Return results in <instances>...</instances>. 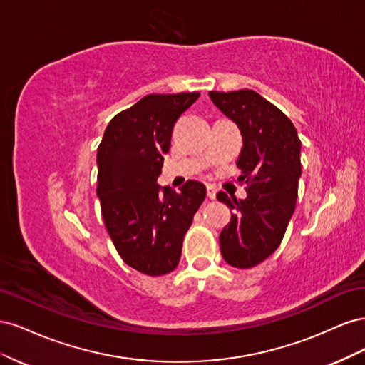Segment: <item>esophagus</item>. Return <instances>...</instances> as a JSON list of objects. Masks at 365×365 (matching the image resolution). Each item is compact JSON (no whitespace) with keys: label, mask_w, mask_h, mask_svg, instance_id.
<instances>
[{"label":"esophagus","mask_w":365,"mask_h":365,"mask_svg":"<svg viewBox=\"0 0 365 365\" xmlns=\"http://www.w3.org/2000/svg\"><path fill=\"white\" fill-rule=\"evenodd\" d=\"M207 197L208 200H215L216 197V187L215 185H207Z\"/></svg>","instance_id":"1"}]
</instances>
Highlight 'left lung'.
<instances>
[{"instance_id": "1", "label": "left lung", "mask_w": 365, "mask_h": 365, "mask_svg": "<svg viewBox=\"0 0 365 365\" xmlns=\"http://www.w3.org/2000/svg\"><path fill=\"white\" fill-rule=\"evenodd\" d=\"M208 94L244 138L236 164L248 196L237 201L219 192L217 200L233 210L220 231V252L231 267L247 269L269 257L288 228L302 176V141L292 121L256 91Z\"/></svg>"}]
</instances>
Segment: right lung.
Returning <instances> with one entry per match:
<instances>
[{"instance_id": "right-lung-1", "label": "right lung", "mask_w": 365, "mask_h": 365, "mask_svg": "<svg viewBox=\"0 0 365 365\" xmlns=\"http://www.w3.org/2000/svg\"><path fill=\"white\" fill-rule=\"evenodd\" d=\"M200 93L149 94L118 113L97 149V196L120 257L146 275L178 267L182 240L205 185L189 180L181 192L157 184L172 130Z\"/></svg>"}]
</instances>
